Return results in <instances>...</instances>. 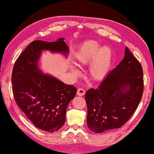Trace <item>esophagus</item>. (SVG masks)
<instances>
[{"label": "esophagus", "mask_w": 154, "mask_h": 154, "mask_svg": "<svg viewBox=\"0 0 154 154\" xmlns=\"http://www.w3.org/2000/svg\"><path fill=\"white\" fill-rule=\"evenodd\" d=\"M85 90L82 89V88H79L77 91V94L79 96H83L84 94H85Z\"/></svg>", "instance_id": "1"}]
</instances>
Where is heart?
Listing matches in <instances>:
<instances>
[{"label": "heart", "mask_w": 154, "mask_h": 154, "mask_svg": "<svg viewBox=\"0 0 154 154\" xmlns=\"http://www.w3.org/2000/svg\"><path fill=\"white\" fill-rule=\"evenodd\" d=\"M113 52L110 48L102 47L98 42L88 41L82 44L75 54V62L80 66L91 65L90 73L95 81H102L110 72Z\"/></svg>", "instance_id": "b5f03b06"}]
</instances>
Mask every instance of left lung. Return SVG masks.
Instances as JSON below:
<instances>
[{"label": "left lung", "mask_w": 154, "mask_h": 154, "mask_svg": "<svg viewBox=\"0 0 154 154\" xmlns=\"http://www.w3.org/2000/svg\"><path fill=\"white\" fill-rule=\"evenodd\" d=\"M143 90L142 65L126 47L123 60L97 89L86 92L88 127L95 133L122 127L137 108Z\"/></svg>", "instance_id": "8db88e82"}]
</instances>
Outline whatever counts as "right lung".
<instances>
[{"mask_svg": "<svg viewBox=\"0 0 154 154\" xmlns=\"http://www.w3.org/2000/svg\"><path fill=\"white\" fill-rule=\"evenodd\" d=\"M44 50L66 57L69 52L64 38L53 42L33 41L14 63L12 92L17 104L35 127L54 132L64 125L67 106L77 89L39 69L38 62Z\"/></svg>", "mask_w": 154, "mask_h": 154, "instance_id": "right-lung-1", "label": "right lung"}]
</instances>
